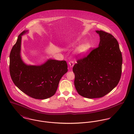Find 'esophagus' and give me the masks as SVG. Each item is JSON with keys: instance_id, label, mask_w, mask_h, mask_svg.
Wrapping results in <instances>:
<instances>
[{"instance_id": "obj_1", "label": "esophagus", "mask_w": 134, "mask_h": 134, "mask_svg": "<svg viewBox=\"0 0 134 134\" xmlns=\"http://www.w3.org/2000/svg\"><path fill=\"white\" fill-rule=\"evenodd\" d=\"M69 64L70 65V67H73L74 66V62L73 61H70L69 62Z\"/></svg>"}]
</instances>
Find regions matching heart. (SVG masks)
<instances>
[{
    "label": "heart",
    "instance_id": "heart-1",
    "mask_svg": "<svg viewBox=\"0 0 134 134\" xmlns=\"http://www.w3.org/2000/svg\"><path fill=\"white\" fill-rule=\"evenodd\" d=\"M90 47V46L88 43L82 44V45L78 47V48L77 49L78 53L81 55H83L88 51Z\"/></svg>",
    "mask_w": 134,
    "mask_h": 134
}]
</instances>
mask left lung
<instances>
[{
	"label": "left lung",
	"mask_w": 134,
	"mask_h": 134,
	"mask_svg": "<svg viewBox=\"0 0 134 134\" xmlns=\"http://www.w3.org/2000/svg\"><path fill=\"white\" fill-rule=\"evenodd\" d=\"M96 32L100 37L98 46L78 59L73 68L77 91L88 98L109 93L118 84L122 73V56L116 39L104 31Z\"/></svg>",
	"instance_id": "1"
}]
</instances>
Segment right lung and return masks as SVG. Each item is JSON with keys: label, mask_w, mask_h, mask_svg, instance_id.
<instances>
[{"label": "right lung", "mask_w": 134, "mask_h": 134, "mask_svg": "<svg viewBox=\"0 0 134 134\" xmlns=\"http://www.w3.org/2000/svg\"><path fill=\"white\" fill-rule=\"evenodd\" d=\"M18 37L10 54V73L15 85L24 93L36 99H44L54 96L59 81L68 72L65 60L49 59L41 65H28L20 57L21 36Z\"/></svg>", "instance_id": "obj_1"}]
</instances>
